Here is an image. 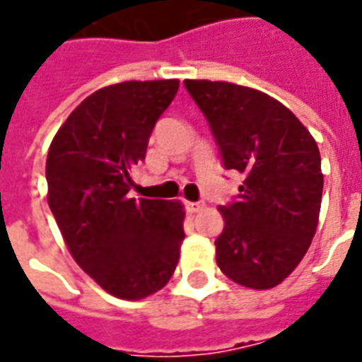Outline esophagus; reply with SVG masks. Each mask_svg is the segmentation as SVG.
Wrapping results in <instances>:
<instances>
[{"mask_svg": "<svg viewBox=\"0 0 362 362\" xmlns=\"http://www.w3.org/2000/svg\"><path fill=\"white\" fill-rule=\"evenodd\" d=\"M185 209L189 211V213L193 214V213H199V211H203L205 205H203V203H191V201H189V203H185Z\"/></svg>", "mask_w": 362, "mask_h": 362, "instance_id": "esophagus-1", "label": "esophagus"}]
</instances>
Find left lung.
Masks as SVG:
<instances>
[{"label": "left lung", "mask_w": 362, "mask_h": 362, "mask_svg": "<svg viewBox=\"0 0 362 362\" xmlns=\"http://www.w3.org/2000/svg\"><path fill=\"white\" fill-rule=\"evenodd\" d=\"M209 122L224 169L243 173L238 195L218 206L216 264L230 280L268 290L310 248L323 193L317 144L300 119L264 92L230 82L185 81Z\"/></svg>", "instance_id": "1"}]
</instances>
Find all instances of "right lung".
<instances>
[{
	"mask_svg": "<svg viewBox=\"0 0 362 362\" xmlns=\"http://www.w3.org/2000/svg\"><path fill=\"white\" fill-rule=\"evenodd\" d=\"M179 81L119 82L82 100L47 156L49 206L72 258L122 300L165 286L179 262L183 206L129 199L132 169L146 159L156 122Z\"/></svg>",
	"mask_w": 362,
	"mask_h": 362,
	"instance_id": "obj_1",
	"label": "right lung"
}]
</instances>
